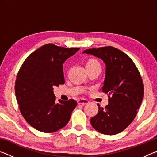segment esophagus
Listing matches in <instances>:
<instances>
[{"instance_id": "1", "label": "esophagus", "mask_w": 157, "mask_h": 157, "mask_svg": "<svg viewBox=\"0 0 157 157\" xmlns=\"http://www.w3.org/2000/svg\"><path fill=\"white\" fill-rule=\"evenodd\" d=\"M89 102L86 99H79L78 100V105H84L88 104Z\"/></svg>"}]
</instances>
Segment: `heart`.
Masks as SVG:
<instances>
[{"instance_id": "heart-1", "label": "heart", "mask_w": 157, "mask_h": 157, "mask_svg": "<svg viewBox=\"0 0 157 157\" xmlns=\"http://www.w3.org/2000/svg\"><path fill=\"white\" fill-rule=\"evenodd\" d=\"M99 64V63L97 60H95L94 59H91L88 60V62H86V66H95V65H98Z\"/></svg>"}]
</instances>
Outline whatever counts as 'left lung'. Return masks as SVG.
<instances>
[{
    "label": "left lung",
    "instance_id": "1",
    "mask_svg": "<svg viewBox=\"0 0 157 157\" xmlns=\"http://www.w3.org/2000/svg\"><path fill=\"white\" fill-rule=\"evenodd\" d=\"M103 60L106 75L102 90L109 104H98V112L91 119L93 127L101 134L115 135L126 129L136 117L143 98V84L136 66L128 55L112 46L85 50Z\"/></svg>",
    "mask_w": 157,
    "mask_h": 157
}]
</instances>
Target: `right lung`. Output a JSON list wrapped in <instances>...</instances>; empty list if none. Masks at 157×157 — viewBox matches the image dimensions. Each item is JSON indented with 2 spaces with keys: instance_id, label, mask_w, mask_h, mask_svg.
<instances>
[{
  "instance_id": "right-lung-1",
  "label": "right lung",
  "mask_w": 157,
  "mask_h": 157,
  "mask_svg": "<svg viewBox=\"0 0 157 157\" xmlns=\"http://www.w3.org/2000/svg\"><path fill=\"white\" fill-rule=\"evenodd\" d=\"M46 44L26 58L17 74L15 94L25 121L39 131L55 132L66 125L77 102H55L53 87L64 84L63 63L79 50Z\"/></svg>"
}]
</instances>
